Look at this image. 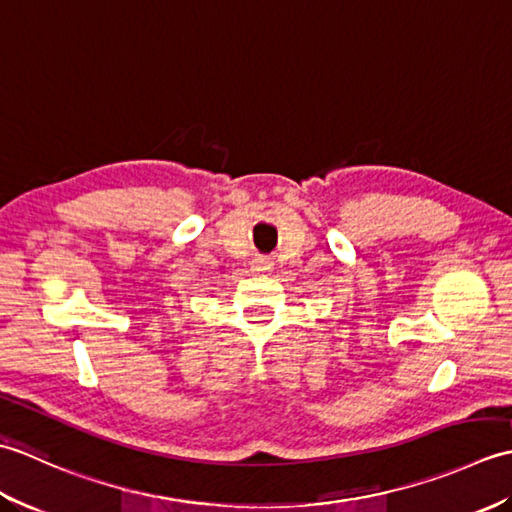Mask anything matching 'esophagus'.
<instances>
[{"instance_id":"1","label":"esophagus","mask_w":512,"mask_h":512,"mask_svg":"<svg viewBox=\"0 0 512 512\" xmlns=\"http://www.w3.org/2000/svg\"><path fill=\"white\" fill-rule=\"evenodd\" d=\"M253 270H255V273H268V270H273V259L264 257V255H257L253 259Z\"/></svg>"}]
</instances>
